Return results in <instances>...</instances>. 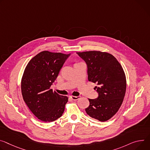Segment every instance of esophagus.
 Instances as JSON below:
<instances>
[{
	"label": "esophagus",
	"mask_w": 150,
	"mask_h": 150,
	"mask_svg": "<svg viewBox=\"0 0 150 150\" xmlns=\"http://www.w3.org/2000/svg\"><path fill=\"white\" fill-rule=\"evenodd\" d=\"M70 98L72 99V100H78L80 98H81V96H70Z\"/></svg>",
	"instance_id": "34e87169"
}]
</instances>
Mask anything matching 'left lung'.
I'll return each instance as SVG.
<instances>
[{
  "instance_id": "8db88e82",
  "label": "left lung",
  "mask_w": 150,
  "mask_h": 150,
  "mask_svg": "<svg viewBox=\"0 0 150 150\" xmlns=\"http://www.w3.org/2000/svg\"><path fill=\"white\" fill-rule=\"evenodd\" d=\"M87 63L88 79L96 83L97 99H88L87 114L100 121H106L118 111L126 90L123 69L112 54L99 51L76 52Z\"/></svg>"
}]
</instances>
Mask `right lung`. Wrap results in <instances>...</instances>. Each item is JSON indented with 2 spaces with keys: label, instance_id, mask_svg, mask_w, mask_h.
Segmentation results:
<instances>
[{
  "label": "right lung",
  "instance_id": "right-lung-1",
  "mask_svg": "<svg viewBox=\"0 0 150 150\" xmlns=\"http://www.w3.org/2000/svg\"><path fill=\"white\" fill-rule=\"evenodd\" d=\"M70 54L44 51L33 57L25 68L21 83L23 98L40 120L54 121L64 111L68 98L50 87Z\"/></svg>",
  "mask_w": 150,
  "mask_h": 150
}]
</instances>
